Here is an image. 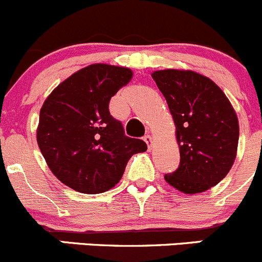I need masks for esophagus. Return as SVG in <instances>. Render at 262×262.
Wrapping results in <instances>:
<instances>
[{
    "label": "esophagus",
    "mask_w": 262,
    "mask_h": 262,
    "mask_svg": "<svg viewBox=\"0 0 262 262\" xmlns=\"http://www.w3.org/2000/svg\"><path fill=\"white\" fill-rule=\"evenodd\" d=\"M143 141L146 142V143H147L148 149H149V148H152V146H153V141H152V137H150L149 134H147V136H144Z\"/></svg>",
    "instance_id": "obj_1"
}]
</instances>
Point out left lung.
I'll return each mask as SVG.
<instances>
[{
	"label": "left lung",
	"instance_id": "1",
	"mask_svg": "<svg viewBox=\"0 0 262 262\" xmlns=\"http://www.w3.org/2000/svg\"><path fill=\"white\" fill-rule=\"evenodd\" d=\"M152 78L167 101L180 148V166L165 180L184 194L207 191L226 178L236 160V112L215 82L194 71H155Z\"/></svg>",
	"mask_w": 262,
	"mask_h": 262
}]
</instances>
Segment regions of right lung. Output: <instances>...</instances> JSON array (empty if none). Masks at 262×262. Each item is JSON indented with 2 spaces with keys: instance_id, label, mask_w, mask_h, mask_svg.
<instances>
[{
  "instance_id": "1",
  "label": "right lung",
  "mask_w": 262,
  "mask_h": 262,
  "mask_svg": "<svg viewBox=\"0 0 262 262\" xmlns=\"http://www.w3.org/2000/svg\"><path fill=\"white\" fill-rule=\"evenodd\" d=\"M132 77L126 67L95 63L66 78L44 101L36 142L53 175L71 189L107 191L120 181L129 158L147 150L109 112L110 99Z\"/></svg>"
}]
</instances>
